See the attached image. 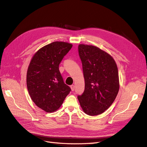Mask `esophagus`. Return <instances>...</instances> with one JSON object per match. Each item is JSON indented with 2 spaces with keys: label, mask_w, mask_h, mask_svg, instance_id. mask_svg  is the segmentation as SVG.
Here are the masks:
<instances>
[{
  "label": "esophagus",
  "mask_w": 147,
  "mask_h": 147,
  "mask_svg": "<svg viewBox=\"0 0 147 147\" xmlns=\"http://www.w3.org/2000/svg\"><path fill=\"white\" fill-rule=\"evenodd\" d=\"M70 88H71V90H72V91H74V90H75V86L74 85H71Z\"/></svg>",
  "instance_id": "34e87169"
}]
</instances>
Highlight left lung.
<instances>
[{
    "mask_svg": "<svg viewBox=\"0 0 147 147\" xmlns=\"http://www.w3.org/2000/svg\"><path fill=\"white\" fill-rule=\"evenodd\" d=\"M78 54L82 63L84 90L78 99L83 112L91 116L100 115L113 104L119 91L116 63L98 47L80 44Z\"/></svg>",
    "mask_w": 147,
    "mask_h": 147,
    "instance_id": "left-lung-1",
    "label": "left lung"
}]
</instances>
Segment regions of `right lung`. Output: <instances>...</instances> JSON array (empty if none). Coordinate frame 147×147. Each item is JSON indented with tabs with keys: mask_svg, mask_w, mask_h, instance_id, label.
<instances>
[{
	"mask_svg": "<svg viewBox=\"0 0 147 147\" xmlns=\"http://www.w3.org/2000/svg\"><path fill=\"white\" fill-rule=\"evenodd\" d=\"M72 47L66 42H53L40 49L30 61L26 78L28 92L35 104L47 112L58 109L71 91L59 65Z\"/></svg>",
	"mask_w": 147,
	"mask_h": 147,
	"instance_id": "right-lung-1",
	"label": "right lung"
}]
</instances>
